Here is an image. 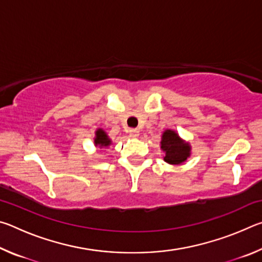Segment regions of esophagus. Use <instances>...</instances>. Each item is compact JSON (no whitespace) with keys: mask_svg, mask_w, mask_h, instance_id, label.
<instances>
[{"mask_svg":"<svg viewBox=\"0 0 262 262\" xmlns=\"http://www.w3.org/2000/svg\"><path fill=\"white\" fill-rule=\"evenodd\" d=\"M140 135V130L139 129H130L129 130V136L133 137V139H135V137H137Z\"/></svg>","mask_w":262,"mask_h":262,"instance_id":"esophagus-1","label":"esophagus"}]
</instances>
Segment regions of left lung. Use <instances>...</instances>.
I'll return each instance as SVG.
<instances>
[{
  "instance_id": "left-lung-1",
  "label": "left lung",
  "mask_w": 262,
  "mask_h": 262,
  "mask_svg": "<svg viewBox=\"0 0 262 262\" xmlns=\"http://www.w3.org/2000/svg\"><path fill=\"white\" fill-rule=\"evenodd\" d=\"M161 144V148L165 152L164 161L168 164H180L189 156V145L184 143L173 130L164 132Z\"/></svg>"
}]
</instances>
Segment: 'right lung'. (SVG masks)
Masks as SVG:
<instances>
[{"label":"right lung","mask_w":262,"mask_h":262,"mask_svg":"<svg viewBox=\"0 0 262 262\" xmlns=\"http://www.w3.org/2000/svg\"><path fill=\"white\" fill-rule=\"evenodd\" d=\"M95 143L97 145H100V147H107V145H110L111 141L107 137V135H106V133L103 130V129H98L96 132V139H95Z\"/></svg>","instance_id":"obj_1"}]
</instances>
